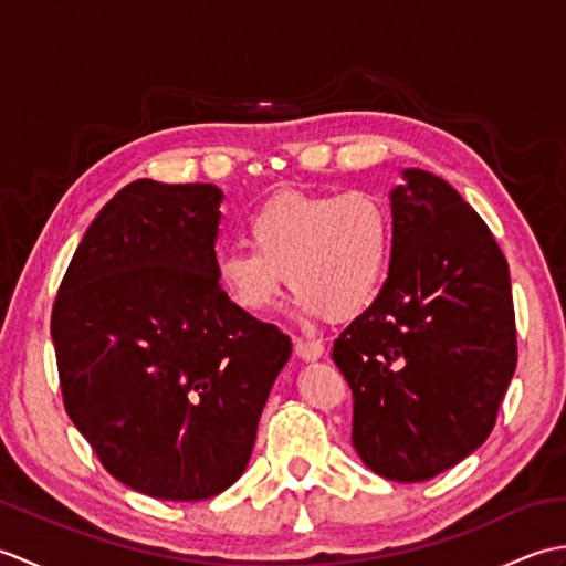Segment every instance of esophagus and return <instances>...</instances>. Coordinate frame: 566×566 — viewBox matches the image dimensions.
Instances as JSON below:
<instances>
[{
    "label": "esophagus",
    "mask_w": 566,
    "mask_h": 566,
    "mask_svg": "<svg viewBox=\"0 0 566 566\" xmlns=\"http://www.w3.org/2000/svg\"><path fill=\"white\" fill-rule=\"evenodd\" d=\"M294 353L304 359V363H316V359L323 357V345L316 340H304V338H294Z\"/></svg>",
    "instance_id": "34e87169"
}]
</instances>
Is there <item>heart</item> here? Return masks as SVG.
Wrapping results in <instances>:
<instances>
[{"label": "heart", "mask_w": 566, "mask_h": 566, "mask_svg": "<svg viewBox=\"0 0 566 566\" xmlns=\"http://www.w3.org/2000/svg\"><path fill=\"white\" fill-rule=\"evenodd\" d=\"M245 235L248 245L216 252L213 274L228 302L250 316L274 311L290 282L302 318H350L371 306L389 276L391 216L367 191H280L250 216Z\"/></svg>", "instance_id": "heart-1"}]
</instances>
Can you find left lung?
I'll return each instance as SVG.
<instances>
[{"mask_svg": "<svg viewBox=\"0 0 566 566\" xmlns=\"http://www.w3.org/2000/svg\"><path fill=\"white\" fill-rule=\"evenodd\" d=\"M401 177L389 276L333 359L353 389L359 460L411 484L489 438L518 355L509 262L489 226L442 177Z\"/></svg>", "mask_w": 566, "mask_h": 566, "instance_id": "obj_1", "label": "left lung"}]
</instances>
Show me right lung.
Listing matches in <instances>:
<instances>
[{
    "instance_id": "obj_1",
    "label": "right lung",
    "mask_w": 566,
    "mask_h": 566,
    "mask_svg": "<svg viewBox=\"0 0 566 566\" xmlns=\"http://www.w3.org/2000/svg\"><path fill=\"white\" fill-rule=\"evenodd\" d=\"M223 191L136 179L104 203L57 290L65 411L140 494L203 501L245 472L292 340L213 274Z\"/></svg>"
}]
</instances>
